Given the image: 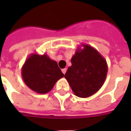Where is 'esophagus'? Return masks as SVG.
<instances>
[{"instance_id":"esophagus-1","label":"esophagus","mask_w":131,"mask_h":131,"mask_svg":"<svg viewBox=\"0 0 131 131\" xmlns=\"http://www.w3.org/2000/svg\"><path fill=\"white\" fill-rule=\"evenodd\" d=\"M62 72L63 73V74H65L66 72H67V69H66V68H64V69H62Z\"/></svg>"}]
</instances>
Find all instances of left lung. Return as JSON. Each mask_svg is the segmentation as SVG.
<instances>
[{
  "instance_id": "left-lung-1",
  "label": "left lung",
  "mask_w": 131,
  "mask_h": 131,
  "mask_svg": "<svg viewBox=\"0 0 131 131\" xmlns=\"http://www.w3.org/2000/svg\"><path fill=\"white\" fill-rule=\"evenodd\" d=\"M71 58L64 78L74 94L87 98L97 92L105 81L108 67L105 58L94 47L82 44Z\"/></svg>"
}]
</instances>
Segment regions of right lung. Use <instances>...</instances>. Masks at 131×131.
<instances>
[{
    "instance_id": "right-lung-1",
    "label": "right lung",
    "mask_w": 131,
    "mask_h": 131,
    "mask_svg": "<svg viewBox=\"0 0 131 131\" xmlns=\"http://www.w3.org/2000/svg\"><path fill=\"white\" fill-rule=\"evenodd\" d=\"M21 77L25 84L32 91L46 94L53 88L64 74L56 61L45 53H31L21 67Z\"/></svg>"
}]
</instances>
